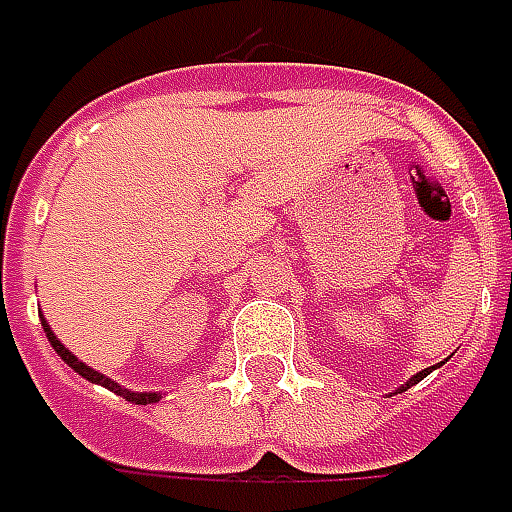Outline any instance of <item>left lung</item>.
<instances>
[{
	"instance_id": "1",
	"label": "left lung",
	"mask_w": 512,
	"mask_h": 512,
	"mask_svg": "<svg viewBox=\"0 0 512 512\" xmlns=\"http://www.w3.org/2000/svg\"><path fill=\"white\" fill-rule=\"evenodd\" d=\"M442 363H445V361H442ZM434 369H437V366H429V369H423V372L412 374L410 380H407V385H401V388H399V393H401V391H407V388H412V385H415V382H420V380H423V377H426V374H429V372H434Z\"/></svg>"
}]
</instances>
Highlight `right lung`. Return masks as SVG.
<instances>
[{"label":"right lung","instance_id":"1","mask_svg":"<svg viewBox=\"0 0 512 512\" xmlns=\"http://www.w3.org/2000/svg\"><path fill=\"white\" fill-rule=\"evenodd\" d=\"M43 331L45 336H48V342H51V347H54L56 352H59V358H62L73 372H78L83 377V380H89V382H97V385H102V388H108V391H113L116 396H121V399H127L132 401V404H151V401H160L162 399V393H138V391H130V388H121L119 382H113L111 377H105V374L100 372H94L92 366H86L83 361H78L75 358L73 352L67 350L59 339H56V333L51 331V325L45 323V317H43Z\"/></svg>","mask_w":512,"mask_h":512}]
</instances>
